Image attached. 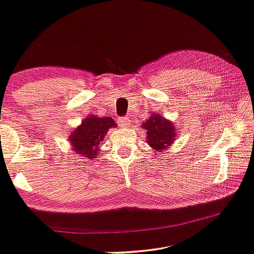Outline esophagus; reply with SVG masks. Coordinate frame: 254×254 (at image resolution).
Instances as JSON below:
<instances>
[{"mask_svg": "<svg viewBox=\"0 0 254 254\" xmlns=\"http://www.w3.org/2000/svg\"><path fill=\"white\" fill-rule=\"evenodd\" d=\"M118 122L120 124V127H127V126H128V123H130V120H128L127 118L122 117V118L118 119Z\"/></svg>", "mask_w": 254, "mask_h": 254, "instance_id": "34e87169", "label": "esophagus"}]
</instances>
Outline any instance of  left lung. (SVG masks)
<instances>
[{"label": "left lung", "mask_w": 254, "mask_h": 254, "mask_svg": "<svg viewBox=\"0 0 254 254\" xmlns=\"http://www.w3.org/2000/svg\"><path fill=\"white\" fill-rule=\"evenodd\" d=\"M142 127L145 128L146 143L156 152H163L171 146L178 134L174 124L161 114L153 113Z\"/></svg>", "instance_id": "1"}]
</instances>
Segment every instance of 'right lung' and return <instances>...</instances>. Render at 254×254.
I'll return each mask as SVG.
<instances>
[{
  "mask_svg": "<svg viewBox=\"0 0 254 254\" xmlns=\"http://www.w3.org/2000/svg\"><path fill=\"white\" fill-rule=\"evenodd\" d=\"M117 127L114 120L110 117L99 118L90 115L83 120L68 136V141L76 154L87 159H94L99 152L100 143L103 141L110 128Z\"/></svg>",
  "mask_w": 254,
  "mask_h": 254,
  "instance_id": "right-lung-1",
  "label": "right lung"
}]
</instances>
